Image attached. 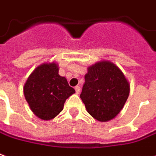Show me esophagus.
I'll return each mask as SVG.
<instances>
[{
  "label": "esophagus",
  "instance_id": "obj_1",
  "mask_svg": "<svg viewBox=\"0 0 156 156\" xmlns=\"http://www.w3.org/2000/svg\"><path fill=\"white\" fill-rule=\"evenodd\" d=\"M75 90H76V94H78L80 93V90H81V89H80V87H79V86H76V87H75Z\"/></svg>",
  "mask_w": 156,
  "mask_h": 156
}]
</instances>
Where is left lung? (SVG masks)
<instances>
[{"label": "left lung", "mask_w": 156, "mask_h": 156, "mask_svg": "<svg viewBox=\"0 0 156 156\" xmlns=\"http://www.w3.org/2000/svg\"><path fill=\"white\" fill-rule=\"evenodd\" d=\"M84 78L80 98L88 113L101 122L115 118L130 92L122 70L110 61H100L88 67Z\"/></svg>", "instance_id": "left-lung-1"}]
</instances>
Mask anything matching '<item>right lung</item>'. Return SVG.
Instances as JSON below:
<instances>
[{
  "label": "right lung",
  "instance_id": "add662e5",
  "mask_svg": "<svg viewBox=\"0 0 156 156\" xmlns=\"http://www.w3.org/2000/svg\"><path fill=\"white\" fill-rule=\"evenodd\" d=\"M55 62H44L33 71L23 87L25 100L40 119L49 121L63 110L67 98L75 93L67 78L60 76Z\"/></svg>",
  "mask_w": 156,
  "mask_h": 156
}]
</instances>
